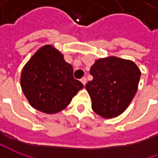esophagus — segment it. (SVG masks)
Returning a JSON list of instances; mask_svg holds the SVG:
<instances>
[{
  "instance_id": "34e87169",
  "label": "esophagus",
  "mask_w": 158,
  "mask_h": 158,
  "mask_svg": "<svg viewBox=\"0 0 158 158\" xmlns=\"http://www.w3.org/2000/svg\"><path fill=\"white\" fill-rule=\"evenodd\" d=\"M81 82L83 85H85L86 83H87V79H86V77H82V79H81Z\"/></svg>"
}]
</instances>
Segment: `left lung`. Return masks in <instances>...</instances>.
<instances>
[{
	"mask_svg": "<svg viewBox=\"0 0 158 158\" xmlns=\"http://www.w3.org/2000/svg\"><path fill=\"white\" fill-rule=\"evenodd\" d=\"M93 80L85 89L91 98L92 110L105 118L120 115L136 93L141 71L130 60L109 56L97 60L91 66Z\"/></svg>",
	"mask_w": 158,
	"mask_h": 158,
	"instance_id": "8db88e82",
	"label": "left lung"
}]
</instances>
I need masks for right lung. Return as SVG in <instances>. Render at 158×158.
Segmentation results:
<instances>
[{
    "label": "right lung",
    "instance_id": "right-lung-1",
    "mask_svg": "<svg viewBox=\"0 0 158 158\" xmlns=\"http://www.w3.org/2000/svg\"><path fill=\"white\" fill-rule=\"evenodd\" d=\"M73 67L51 45L40 47L23 67L21 87L30 105L52 114L64 110L83 88L73 76Z\"/></svg>",
    "mask_w": 158,
    "mask_h": 158
}]
</instances>
